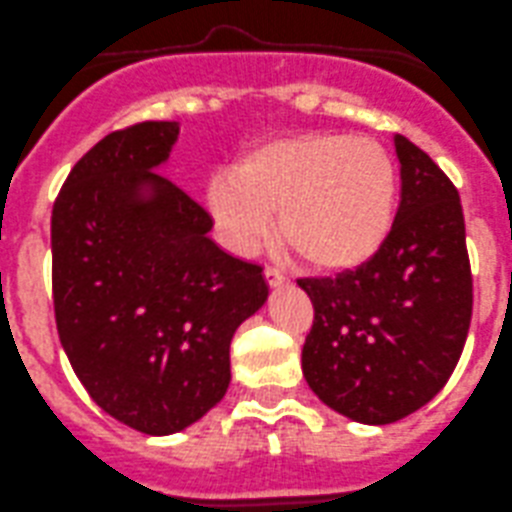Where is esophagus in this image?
<instances>
[{
  "instance_id": "34e87169",
  "label": "esophagus",
  "mask_w": 512,
  "mask_h": 512,
  "mask_svg": "<svg viewBox=\"0 0 512 512\" xmlns=\"http://www.w3.org/2000/svg\"><path fill=\"white\" fill-rule=\"evenodd\" d=\"M264 276H266V284L274 286V289H276V286H284L286 281H289L284 274H281V271H276V269H266Z\"/></svg>"
}]
</instances>
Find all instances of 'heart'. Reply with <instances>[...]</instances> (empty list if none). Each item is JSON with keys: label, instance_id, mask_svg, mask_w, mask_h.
<instances>
[{"label": "heart", "instance_id": "1", "mask_svg": "<svg viewBox=\"0 0 512 512\" xmlns=\"http://www.w3.org/2000/svg\"><path fill=\"white\" fill-rule=\"evenodd\" d=\"M397 201L392 155L367 138L296 133L253 145L206 188V206L228 246L251 251L271 233L309 269L347 271L387 238Z\"/></svg>", "mask_w": 512, "mask_h": 512}]
</instances>
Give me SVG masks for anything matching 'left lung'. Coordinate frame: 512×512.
<instances>
[{
    "mask_svg": "<svg viewBox=\"0 0 512 512\" xmlns=\"http://www.w3.org/2000/svg\"><path fill=\"white\" fill-rule=\"evenodd\" d=\"M402 201L392 231L357 271L301 279L314 326L301 352L311 392L362 425L425 407L450 379L472 316L460 196L435 160L394 135Z\"/></svg>",
    "mask_w": 512,
    "mask_h": 512,
    "instance_id": "8db88e82",
    "label": "left lung"
}]
</instances>
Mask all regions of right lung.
<instances>
[{"mask_svg": "<svg viewBox=\"0 0 512 512\" xmlns=\"http://www.w3.org/2000/svg\"><path fill=\"white\" fill-rule=\"evenodd\" d=\"M178 123L105 135L52 208L62 349L97 405L145 435L201 420L231 384V339L269 299L259 264L208 238L213 218L155 170Z\"/></svg>", "mask_w": 512, "mask_h": 512, "instance_id": "1", "label": "right lung"}]
</instances>
